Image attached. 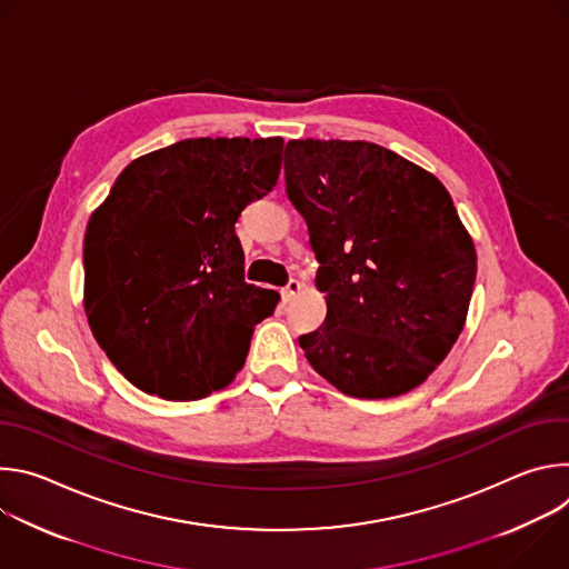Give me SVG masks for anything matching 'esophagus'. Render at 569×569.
I'll return each mask as SVG.
<instances>
[{
  "mask_svg": "<svg viewBox=\"0 0 569 569\" xmlns=\"http://www.w3.org/2000/svg\"><path fill=\"white\" fill-rule=\"evenodd\" d=\"M301 288H303V286H301V281L290 279V281L286 283V288L281 290V295H283V299H286V301H290L295 295H299V292H301Z\"/></svg>",
  "mask_w": 569,
  "mask_h": 569,
  "instance_id": "34e87169",
  "label": "esophagus"
}]
</instances>
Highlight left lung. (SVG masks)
I'll return each instance as SVG.
<instances>
[{"label": "left lung", "mask_w": 569, "mask_h": 569, "mask_svg": "<svg viewBox=\"0 0 569 569\" xmlns=\"http://www.w3.org/2000/svg\"><path fill=\"white\" fill-rule=\"evenodd\" d=\"M283 159L327 292V319L299 338L310 367L356 398L419 387L457 342L477 274L450 193L369 141L292 139Z\"/></svg>", "instance_id": "8db88e82"}]
</instances>
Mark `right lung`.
Returning a JSON list of instances; mask_svg holds the SVG:
<instances>
[{"label": "right lung", "instance_id": "1", "mask_svg": "<svg viewBox=\"0 0 569 569\" xmlns=\"http://www.w3.org/2000/svg\"><path fill=\"white\" fill-rule=\"evenodd\" d=\"M283 139L200 137L121 171L83 242L86 312L141 391L198 400L242 369L274 290L246 283L236 220L281 173Z\"/></svg>", "mask_w": 569, "mask_h": 569}]
</instances>
